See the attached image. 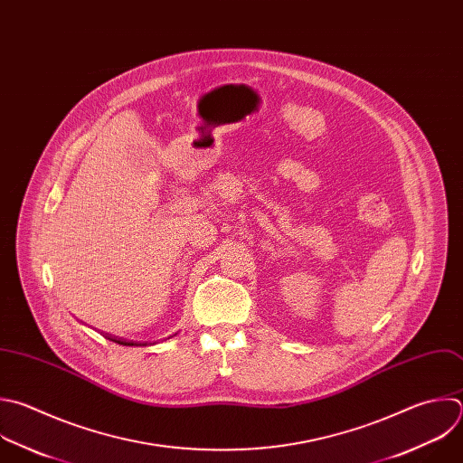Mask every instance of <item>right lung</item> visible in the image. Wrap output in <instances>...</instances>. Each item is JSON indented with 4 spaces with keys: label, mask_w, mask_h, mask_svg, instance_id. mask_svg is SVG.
<instances>
[{
    "label": "right lung",
    "mask_w": 463,
    "mask_h": 463,
    "mask_svg": "<svg viewBox=\"0 0 463 463\" xmlns=\"http://www.w3.org/2000/svg\"><path fill=\"white\" fill-rule=\"evenodd\" d=\"M112 342H116V344H119V345H128V347H132V345H136L134 342H128V344H123V342H119V340H112ZM137 347V345H136Z\"/></svg>",
    "instance_id": "right-lung-1"
}]
</instances>
